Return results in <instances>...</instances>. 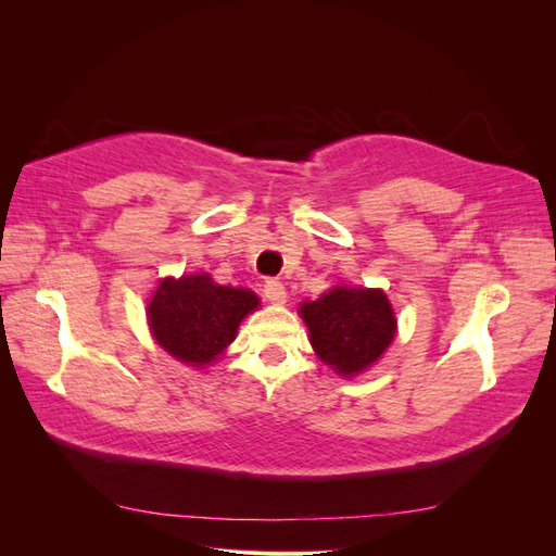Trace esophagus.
<instances>
[{"label": "esophagus", "instance_id": "obj_1", "mask_svg": "<svg viewBox=\"0 0 556 556\" xmlns=\"http://www.w3.org/2000/svg\"><path fill=\"white\" fill-rule=\"evenodd\" d=\"M262 292H264V296L268 301H271V304H285V299H288V292H285V285L280 280H276V278L266 280Z\"/></svg>", "mask_w": 556, "mask_h": 556}]
</instances>
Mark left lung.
Masks as SVG:
<instances>
[{
	"label": "left lung",
	"mask_w": 556,
	"mask_h": 556,
	"mask_svg": "<svg viewBox=\"0 0 556 556\" xmlns=\"http://www.w3.org/2000/svg\"><path fill=\"white\" fill-rule=\"evenodd\" d=\"M317 357L343 376L371 366L394 339V313L380 290L336 288L301 306Z\"/></svg>",
	"instance_id": "1"
}]
</instances>
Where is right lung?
Here are the masks:
<instances>
[{
  "instance_id": "1",
  "label": "right lung",
  "mask_w": 556,
  "mask_h": 556,
  "mask_svg": "<svg viewBox=\"0 0 556 556\" xmlns=\"http://www.w3.org/2000/svg\"><path fill=\"white\" fill-rule=\"evenodd\" d=\"M260 299L241 288L215 285L208 276L166 278L148 304L150 329L176 359L204 366L233 341L241 319Z\"/></svg>"
}]
</instances>
